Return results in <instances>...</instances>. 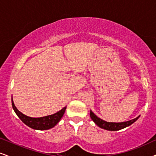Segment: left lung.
<instances>
[{"mask_svg":"<svg viewBox=\"0 0 156 156\" xmlns=\"http://www.w3.org/2000/svg\"><path fill=\"white\" fill-rule=\"evenodd\" d=\"M90 117H91L92 120L95 122L96 125L101 127L102 129H104L108 130V131H118V130L122 129L127 127V126H130V125L133 124L134 122H135L136 121L139 119V116H137V118L132 119V120L127 121V122H107L103 120V119H100L94 113L93 111H90Z\"/></svg>","mask_w":156,"mask_h":156,"instance_id":"8db88e82","label":"left lung"}]
</instances>
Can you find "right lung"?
<instances>
[{
	"mask_svg": "<svg viewBox=\"0 0 156 156\" xmlns=\"http://www.w3.org/2000/svg\"><path fill=\"white\" fill-rule=\"evenodd\" d=\"M11 103H12L13 111H15L19 118L22 120V122L29 127L37 130H47L55 126L62 118L66 108V106L64 107L58 112L55 113L54 114L49 115V116L40 117V118H32V117L27 116L20 112L15 106L13 99H11Z\"/></svg>",
	"mask_w": 156,
	"mask_h": 156,
	"instance_id": "right-lung-1",
	"label": "right lung"
}]
</instances>
